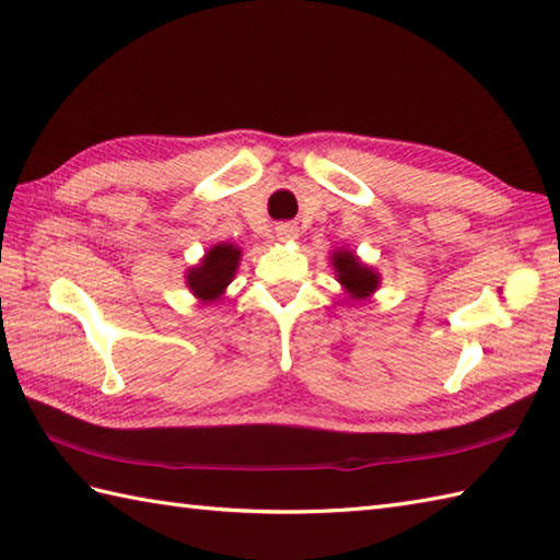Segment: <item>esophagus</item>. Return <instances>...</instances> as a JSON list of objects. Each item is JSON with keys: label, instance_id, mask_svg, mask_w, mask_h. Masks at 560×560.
<instances>
[{"label": "esophagus", "instance_id": "34e87169", "mask_svg": "<svg viewBox=\"0 0 560 560\" xmlns=\"http://www.w3.org/2000/svg\"><path fill=\"white\" fill-rule=\"evenodd\" d=\"M295 235H299V229H295L293 223H279L277 225V237H279V241H293Z\"/></svg>", "mask_w": 560, "mask_h": 560}]
</instances>
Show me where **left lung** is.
<instances>
[{"label": "left lung", "instance_id": "8db88e82", "mask_svg": "<svg viewBox=\"0 0 560 560\" xmlns=\"http://www.w3.org/2000/svg\"><path fill=\"white\" fill-rule=\"evenodd\" d=\"M331 261H335L341 287L347 289L353 299H365V295H371L377 289V273L361 265V261L353 257V253H335Z\"/></svg>", "mask_w": 560, "mask_h": 560}]
</instances>
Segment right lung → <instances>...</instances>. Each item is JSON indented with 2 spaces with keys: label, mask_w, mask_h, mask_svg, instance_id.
<instances>
[{
  "label": "right lung",
  "mask_w": 560,
  "mask_h": 560,
  "mask_svg": "<svg viewBox=\"0 0 560 560\" xmlns=\"http://www.w3.org/2000/svg\"><path fill=\"white\" fill-rule=\"evenodd\" d=\"M237 259H241V249L229 243H221L209 249V255L201 259V265L189 269L187 283L197 299L213 301L219 299L223 289L229 287L233 273L237 269Z\"/></svg>",
  "instance_id": "add662e5"
}]
</instances>
